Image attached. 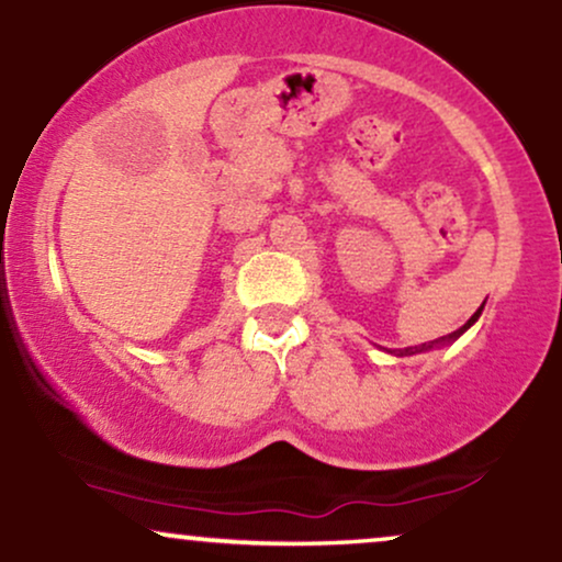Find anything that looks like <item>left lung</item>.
Listing matches in <instances>:
<instances>
[{"label":"left lung","instance_id":"obj_1","mask_svg":"<svg viewBox=\"0 0 562 562\" xmlns=\"http://www.w3.org/2000/svg\"><path fill=\"white\" fill-rule=\"evenodd\" d=\"M481 308H483V306H481ZM481 308H479V312H475V314H473V317H470V319L465 322V325H462V327H460V330H454V333H449V335H441V338H436V340H428V344H423V346H409V348H398V351H396V357H412V353H420V351H430V348H436V346H447V344H451V340H457V338H460V335H462V333H465V330H468V327H470V325H473V322L481 317Z\"/></svg>","mask_w":562,"mask_h":562}]
</instances>
